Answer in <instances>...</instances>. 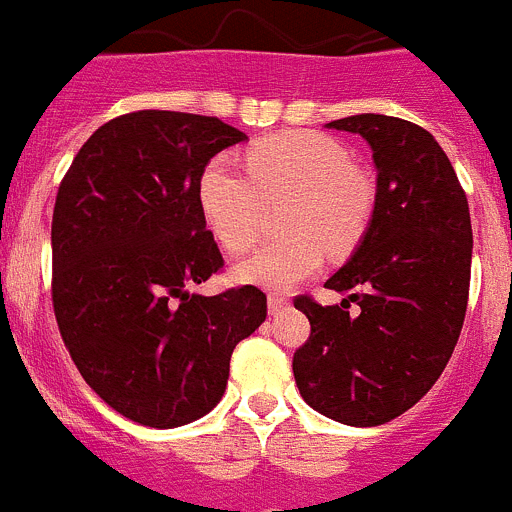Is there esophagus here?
<instances>
[{"label": "esophagus", "instance_id": "34e87169", "mask_svg": "<svg viewBox=\"0 0 512 512\" xmlns=\"http://www.w3.org/2000/svg\"><path fill=\"white\" fill-rule=\"evenodd\" d=\"M286 304H289V301H286V296L269 294V314H279V311L286 309Z\"/></svg>", "mask_w": 512, "mask_h": 512}]
</instances>
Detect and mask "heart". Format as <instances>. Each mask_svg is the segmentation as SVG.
<instances>
[{"label":"heart","mask_w":512,"mask_h":512,"mask_svg":"<svg viewBox=\"0 0 512 512\" xmlns=\"http://www.w3.org/2000/svg\"><path fill=\"white\" fill-rule=\"evenodd\" d=\"M289 201L284 241L269 243L233 266V281L286 291L357 246L374 208V188L339 140L314 130L271 135L246 150V173L216 158L198 180L203 218L228 253L256 243L266 206Z\"/></svg>","instance_id":"obj_1"}]
</instances>
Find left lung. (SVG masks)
<instances>
[{
  "instance_id": "obj_1",
  "label": "left lung",
  "mask_w": 512,
  "mask_h": 512,
  "mask_svg": "<svg viewBox=\"0 0 512 512\" xmlns=\"http://www.w3.org/2000/svg\"><path fill=\"white\" fill-rule=\"evenodd\" d=\"M326 128L367 140L377 196L357 251L326 281L347 299H294L311 334L291 367L316 412L377 427L417 405L450 362L470 291V208L445 150L420 125L364 113ZM352 300L359 315L348 314Z\"/></svg>"
}]
</instances>
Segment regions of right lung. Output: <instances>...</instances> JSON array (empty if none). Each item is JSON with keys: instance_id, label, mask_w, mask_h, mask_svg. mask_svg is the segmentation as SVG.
<instances>
[{"instance_id": "right-lung-1", "label": "right lung", "mask_w": 512, "mask_h": 512, "mask_svg": "<svg viewBox=\"0 0 512 512\" xmlns=\"http://www.w3.org/2000/svg\"><path fill=\"white\" fill-rule=\"evenodd\" d=\"M246 135L173 110L120 115L72 160L52 213V306L82 379L128 420L188 425L221 402L231 354L266 319L256 286L191 294L223 269L198 180Z\"/></svg>"}]
</instances>
